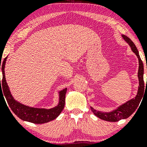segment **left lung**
I'll return each mask as SVG.
<instances>
[{
  "label": "left lung",
  "instance_id": "obj_1",
  "mask_svg": "<svg viewBox=\"0 0 147 147\" xmlns=\"http://www.w3.org/2000/svg\"><path fill=\"white\" fill-rule=\"evenodd\" d=\"M123 38L129 43L131 46V50L138 57L139 60V70H138V79H139V87H138V94L135 98L128 101L125 104H122L119 107H118L116 110H115L110 113H104L101 111H97L91 107V111L97 117L100 118L103 120L108 121V122H117L122 119H126L131 116L135 111L137 109L138 106H139L144 92V82L143 75H144V65H143L142 61L141 60L140 57L139 55L137 48L133 42L128 36L125 35H122Z\"/></svg>",
  "mask_w": 147,
  "mask_h": 147
}]
</instances>
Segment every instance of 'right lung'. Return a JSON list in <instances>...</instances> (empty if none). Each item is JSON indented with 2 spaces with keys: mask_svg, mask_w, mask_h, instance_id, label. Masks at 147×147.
Returning <instances> with one entry per match:
<instances>
[{
  "mask_svg": "<svg viewBox=\"0 0 147 147\" xmlns=\"http://www.w3.org/2000/svg\"><path fill=\"white\" fill-rule=\"evenodd\" d=\"M6 60L7 57L3 60L1 66L0 65V69L1 68L3 72L2 84H1L0 79V94L1 92L3 96H5L8 105L11 111L14 112V113L20 119L27 121V122L34 123V124H43V123H47L56 119L63 111L64 106H65V93H66L67 88L61 90L59 92V103L56 107L52 108V109H36V108L29 107V106L20 104L13 98L6 82L5 76V65Z\"/></svg>",
  "mask_w": 147,
  "mask_h": 147,
  "instance_id": "add662e5",
  "label": "right lung"
}]
</instances>
